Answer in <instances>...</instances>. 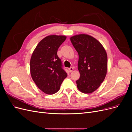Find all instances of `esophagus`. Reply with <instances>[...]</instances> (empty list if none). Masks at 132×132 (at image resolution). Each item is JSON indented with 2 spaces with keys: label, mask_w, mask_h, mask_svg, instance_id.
<instances>
[{
  "label": "esophagus",
  "mask_w": 132,
  "mask_h": 132,
  "mask_svg": "<svg viewBox=\"0 0 132 132\" xmlns=\"http://www.w3.org/2000/svg\"><path fill=\"white\" fill-rule=\"evenodd\" d=\"M69 72H71V71H73V70H74V68L73 67H71V68H69L68 69Z\"/></svg>",
  "instance_id": "34e87169"
}]
</instances>
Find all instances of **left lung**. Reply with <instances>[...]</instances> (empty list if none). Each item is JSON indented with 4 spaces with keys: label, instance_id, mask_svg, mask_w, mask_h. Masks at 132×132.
I'll return each instance as SVG.
<instances>
[{
    "label": "left lung",
    "instance_id": "left-lung-1",
    "mask_svg": "<svg viewBox=\"0 0 132 132\" xmlns=\"http://www.w3.org/2000/svg\"><path fill=\"white\" fill-rule=\"evenodd\" d=\"M70 41L79 54L78 68L80 77L77 80V87L84 94L97 90L107 74V55L101 43L86 34L70 37Z\"/></svg>",
    "mask_w": 132,
    "mask_h": 132
}]
</instances>
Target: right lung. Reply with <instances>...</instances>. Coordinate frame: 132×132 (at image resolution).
Wrapping results in <instances>:
<instances>
[{"mask_svg":"<svg viewBox=\"0 0 132 132\" xmlns=\"http://www.w3.org/2000/svg\"><path fill=\"white\" fill-rule=\"evenodd\" d=\"M67 37L50 35L42 39L35 48L30 59V73L36 85L45 94L59 91L67 74L62 68L57 51Z\"/></svg>","mask_w":132,"mask_h":132,"instance_id":"1","label":"right lung"}]
</instances>
